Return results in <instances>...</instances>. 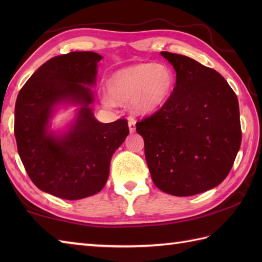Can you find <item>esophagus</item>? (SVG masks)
I'll return each instance as SVG.
<instances>
[{"label":"esophagus","instance_id":"34e87169","mask_svg":"<svg viewBox=\"0 0 262 262\" xmlns=\"http://www.w3.org/2000/svg\"><path fill=\"white\" fill-rule=\"evenodd\" d=\"M128 127H129L130 133H134L136 129V121L133 118H129V120H128Z\"/></svg>","mask_w":262,"mask_h":262}]
</instances>
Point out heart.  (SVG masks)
<instances>
[{
	"label": "heart",
	"instance_id": "1",
	"mask_svg": "<svg viewBox=\"0 0 262 262\" xmlns=\"http://www.w3.org/2000/svg\"><path fill=\"white\" fill-rule=\"evenodd\" d=\"M169 66L143 63L117 71L107 82L108 96L116 102H130L137 114H148L168 102L176 88ZM109 103V100H107Z\"/></svg>",
	"mask_w": 262,
	"mask_h": 262
}]
</instances>
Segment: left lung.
<instances>
[{"mask_svg": "<svg viewBox=\"0 0 262 262\" xmlns=\"http://www.w3.org/2000/svg\"><path fill=\"white\" fill-rule=\"evenodd\" d=\"M177 73L163 107L136 122L154 185L173 196L219 186L241 146L235 92L219 72L183 55L162 52Z\"/></svg>", "mask_w": 262, "mask_h": 262, "instance_id": "obj_1", "label": "left lung"}]
</instances>
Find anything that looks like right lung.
<instances>
[{"label":"right lung","instance_id":"right-lung-1","mask_svg":"<svg viewBox=\"0 0 262 262\" xmlns=\"http://www.w3.org/2000/svg\"><path fill=\"white\" fill-rule=\"evenodd\" d=\"M93 52H72L43 63L22 86L14 109L18 153L31 181L40 190L76 200L96 194L108 180L110 160L127 135L128 121L99 122L89 104L96 83ZM80 104L75 124L64 136L48 132L54 105Z\"/></svg>","mask_w":262,"mask_h":262}]
</instances>
